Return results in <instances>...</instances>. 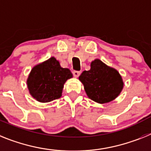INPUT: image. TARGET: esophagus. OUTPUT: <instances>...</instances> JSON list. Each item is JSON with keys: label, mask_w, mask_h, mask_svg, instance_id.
<instances>
[{"label": "esophagus", "mask_w": 151, "mask_h": 151, "mask_svg": "<svg viewBox=\"0 0 151 151\" xmlns=\"http://www.w3.org/2000/svg\"><path fill=\"white\" fill-rule=\"evenodd\" d=\"M73 76L75 77V78H78V77L80 76V74H81V72L78 71V70H73Z\"/></svg>", "instance_id": "34e87169"}]
</instances>
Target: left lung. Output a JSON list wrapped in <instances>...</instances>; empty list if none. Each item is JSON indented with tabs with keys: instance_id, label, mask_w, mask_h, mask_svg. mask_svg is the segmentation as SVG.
<instances>
[{
	"instance_id": "8db88e82",
	"label": "left lung",
	"mask_w": 151,
	"mask_h": 151,
	"mask_svg": "<svg viewBox=\"0 0 151 151\" xmlns=\"http://www.w3.org/2000/svg\"><path fill=\"white\" fill-rule=\"evenodd\" d=\"M79 80L83 84L90 99L99 104L108 103L114 100L124 87L119 72L99 59L91 62V69L82 72Z\"/></svg>"
}]
</instances>
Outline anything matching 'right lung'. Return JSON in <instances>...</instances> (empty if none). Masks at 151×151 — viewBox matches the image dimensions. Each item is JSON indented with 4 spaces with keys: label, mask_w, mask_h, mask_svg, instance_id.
I'll list each match as a JSON object with an SVG mask.
<instances>
[{
    "label": "right lung",
    "mask_w": 151,
    "mask_h": 151,
    "mask_svg": "<svg viewBox=\"0 0 151 151\" xmlns=\"http://www.w3.org/2000/svg\"><path fill=\"white\" fill-rule=\"evenodd\" d=\"M73 77L68 68L60 67L54 57L32 68L27 84L30 95L41 103H47L61 97L67 80Z\"/></svg>",
    "instance_id": "right-lung-1"
}]
</instances>
